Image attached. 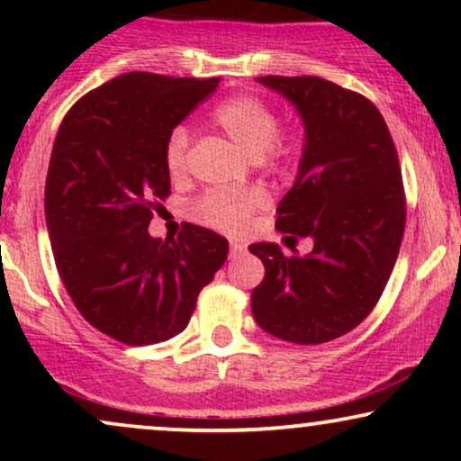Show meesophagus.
Returning a JSON list of instances; mask_svg holds the SVG:
<instances>
[{
	"label": "esophagus",
	"instance_id": "34e87169",
	"mask_svg": "<svg viewBox=\"0 0 461 461\" xmlns=\"http://www.w3.org/2000/svg\"><path fill=\"white\" fill-rule=\"evenodd\" d=\"M245 251H247V247L242 245V242H236V240L230 242V256H231V258L242 256V253H245Z\"/></svg>",
	"mask_w": 461,
	"mask_h": 461
}]
</instances>
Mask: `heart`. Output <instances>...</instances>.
<instances>
[{"instance_id":"b5f03b06","label":"heart","mask_w":461,"mask_h":461,"mask_svg":"<svg viewBox=\"0 0 461 461\" xmlns=\"http://www.w3.org/2000/svg\"><path fill=\"white\" fill-rule=\"evenodd\" d=\"M214 125L251 160L293 162L299 158V142L277 139L279 116L253 95H236L216 105ZM188 167V131L176 128L167 140V168L171 177H182ZM264 203L258 190H214L194 205V216L214 230L236 234L247 225L249 216Z\"/></svg>"}]
</instances>
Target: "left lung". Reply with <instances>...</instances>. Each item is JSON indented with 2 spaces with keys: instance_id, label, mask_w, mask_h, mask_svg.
Masks as SVG:
<instances>
[{
  "instance_id": "8db88e82",
  "label": "left lung",
  "mask_w": 461,
  "mask_h": 461,
  "mask_svg": "<svg viewBox=\"0 0 461 461\" xmlns=\"http://www.w3.org/2000/svg\"><path fill=\"white\" fill-rule=\"evenodd\" d=\"M256 82L293 104L303 123L297 177L275 227L314 247L293 258L277 242L249 247L267 271L251 312L275 338L321 345L366 319L388 284L405 230L399 158L384 116L362 95L314 76Z\"/></svg>"
}]
</instances>
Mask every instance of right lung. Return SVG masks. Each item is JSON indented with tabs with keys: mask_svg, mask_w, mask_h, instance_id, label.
<instances>
[{
	"mask_svg": "<svg viewBox=\"0 0 461 461\" xmlns=\"http://www.w3.org/2000/svg\"><path fill=\"white\" fill-rule=\"evenodd\" d=\"M221 77L131 71L84 95L51 149L45 219L58 273L93 327L125 345H153L186 330L230 242L186 225L153 238V201L171 193L167 140Z\"/></svg>",
	"mask_w": 461,
	"mask_h": 461,
	"instance_id": "add662e5",
	"label": "right lung"
}]
</instances>
